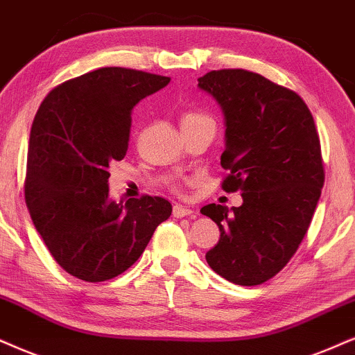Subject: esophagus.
Wrapping results in <instances>:
<instances>
[{"label": "esophagus", "mask_w": 355, "mask_h": 355, "mask_svg": "<svg viewBox=\"0 0 355 355\" xmlns=\"http://www.w3.org/2000/svg\"><path fill=\"white\" fill-rule=\"evenodd\" d=\"M193 211L190 208H187V206H182V205H175L173 209H172V214L175 218H185V216H190Z\"/></svg>", "instance_id": "esophagus-1"}]
</instances>
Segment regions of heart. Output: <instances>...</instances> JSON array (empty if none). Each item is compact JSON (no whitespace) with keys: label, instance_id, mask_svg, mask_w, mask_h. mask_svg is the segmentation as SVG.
<instances>
[{"label":"heart","instance_id":"obj_1","mask_svg":"<svg viewBox=\"0 0 355 355\" xmlns=\"http://www.w3.org/2000/svg\"><path fill=\"white\" fill-rule=\"evenodd\" d=\"M208 121H211V123H213L211 116L203 113V111L188 110V111H185V113L182 114L180 124H182V129H185V128H191V125H196V124H201V123H208Z\"/></svg>","mask_w":355,"mask_h":355}]
</instances>
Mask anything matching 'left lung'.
Masks as SVG:
<instances>
[{
  "label": "left lung",
  "instance_id": "1",
  "mask_svg": "<svg viewBox=\"0 0 355 355\" xmlns=\"http://www.w3.org/2000/svg\"><path fill=\"white\" fill-rule=\"evenodd\" d=\"M198 87L226 119L223 190L242 191L239 208H201L221 232L206 262L232 284L260 285L297 252L321 196L324 165L315 119L297 93L254 71L213 70Z\"/></svg>",
  "mask_w": 355,
  "mask_h": 355
}]
</instances>
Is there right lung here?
I'll list each match as a JSON object with an SVG mask.
<instances>
[{
	"instance_id": "obj_1",
	"label": "right lung",
	"mask_w": 355,
	"mask_h": 355,
	"mask_svg": "<svg viewBox=\"0 0 355 355\" xmlns=\"http://www.w3.org/2000/svg\"><path fill=\"white\" fill-rule=\"evenodd\" d=\"M168 82L105 67L60 83L40 103L31 128L26 205L55 262L80 280L96 284L128 270L172 214L160 196H107L110 164L128 152L132 107Z\"/></svg>"
}]
</instances>
